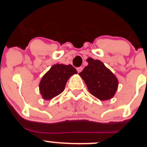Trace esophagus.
Here are the masks:
<instances>
[{"label": "esophagus", "instance_id": "34e87169", "mask_svg": "<svg viewBox=\"0 0 147 147\" xmlns=\"http://www.w3.org/2000/svg\"><path fill=\"white\" fill-rule=\"evenodd\" d=\"M82 69H83V67H77V68H76V70H77L78 73H80V72H81V71H82Z\"/></svg>", "mask_w": 147, "mask_h": 147}]
</instances>
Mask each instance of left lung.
I'll return each mask as SVG.
<instances>
[{
	"mask_svg": "<svg viewBox=\"0 0 147 147\" xmlns=\"http://www.w3.org/2000/svg\"><path fill=\"white\" fill-rule=\"evenodd\" d=\"M88 65L80 73L90 93L100 100L112 98L117 90V78L101 61L88 58Z\"/></svg>",
	"mask_w": 147,
	"mask_h": 147,
	"instance_id": "obj_1",
	"label": "left lung"
}]
</instances>
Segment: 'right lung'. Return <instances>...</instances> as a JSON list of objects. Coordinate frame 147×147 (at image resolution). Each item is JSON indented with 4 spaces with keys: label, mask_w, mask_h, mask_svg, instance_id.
I'll use <instances>...</instances> for the list:
<instances>
[{
    "label": "right lung",
    "mask_w": 147,
    "mask_h": 147,
    "mask_svg": "<svg viewBox=\"0 0 147 147\" xmlns=\"http://www.w3.org/2000/svg\"><path fill=\"white\" fill-rule=\"evenodd\" d=\"M76 73V70L71 65H53L40 81L39 88L42 98L50 100L60 94L64 90L70 76Z\"/></svg>",
    "instance_id": "right-lung-1"
}]
</instances>
